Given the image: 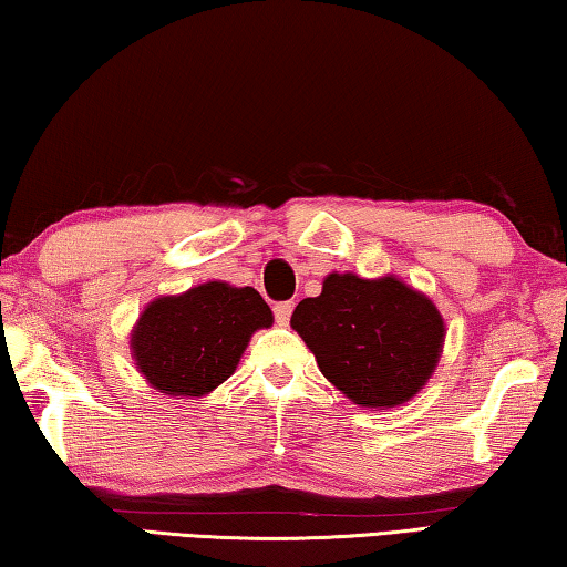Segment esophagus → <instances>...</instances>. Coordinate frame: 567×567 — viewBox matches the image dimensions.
Returning <instances> with one entry per match:
<instances>
[{
  "instance_id": "1",
  "label": "esophagus",
  "mask_w": 567,
  "mask_h": 567,
  "mask_svg": "<svg viewBox=\"0 0 567 567\" xmlns=\"http://www.w3.org/2000/svg\"><path fill=\"white\" fill-rule=\"evenodd\" d=\"M291 311H293V301H281V303L274 306V317H276L278 327H289Z\"/></svg>"
}]
</instances>
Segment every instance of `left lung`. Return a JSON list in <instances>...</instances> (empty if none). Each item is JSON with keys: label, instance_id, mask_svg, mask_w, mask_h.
Segmentation results:
<instances>
[{"label": "left lung", "instance_id": "obj_1", "mask_svg": "<svg viewBox=\"0 0 567 567\" xmlns=\"http://www.w3.org/2000/svg\"><path fill=\"white\" fill-rule=\"evenodd\" d=\"M291 329L321 374L367 410H389L420 394L444 347L437 306L392 274H329L319 296L296 306Z\"/></svg>", "mask_w": 567, "mask_h": 567}]
</instances>
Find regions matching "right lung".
Returning <instances> with one entry per match:
<instances>
[{"label": "right lung", "instance_id": "1", "mask_svg": "<svg viewBox=\"0 0 567 567\" xmlns=\"http://www.w3.org/2000/svg\"><path fill=\"white\" fill-rule=\"evenodd\" d=\"M271 323L256 289L206 281L147 303L130 331V351L157 392L198 399L234 374L250 337Z\"/></svg>", "mask_w": 567, "mask_h": 567}]
</instances>
